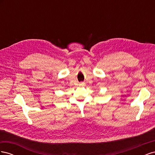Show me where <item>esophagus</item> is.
I'll return each instance as SVG.
<instances>
[{"instance_id":"obj_1","label":"esophagus","mask_w":155,"mask_h":155,"mask_svg":"<svg viewBox=\"0 0 155 155\" xmlns=\"http://www.w3.org/2000/svg\"><path fill=\"white\" fill-rule=\"evenodd\" d=\"M83 85H84V83H81V85H82V86H83Z\"/></svg>"}]
</instances>
